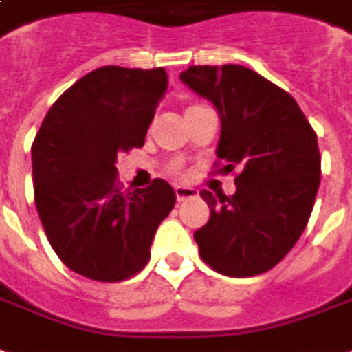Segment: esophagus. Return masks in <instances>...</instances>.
Segmentation results:
<instances>
[{"instance_id": "esophagus-1", "label": "esophagus", "mask_w": 352, "mask_h": 352, "mask_svg": "<svg viewBox=\"0 0 352 352\" xmlns=\"http://www.w3.org/2000/svg\"><path fill=\"white\" fill-rule=\"evenodd\" d=\"M174 191H176V199L179 202L187 201V199H193V197H199V191L195 189V187L189 186H176L174 187Z\"/></svg>"}]
</instances>
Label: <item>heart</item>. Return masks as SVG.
Returning a JSON list of instances; mask_svg holds the SVG:
<instances>
[{"label": "heart", "instance_id": "heart-1", "mask_svg": "<svg viewBox=\"0 0 352 352\" xmlns=\"http://www.w3.org/2000/svg\"><path fill=\"white\" fill-rule=\"evenodd\" d=\"M193 107H201V104H193Z\"/></svg>", "mask_w": 352, "mask_h": 352}]
</instances>
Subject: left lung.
I'll return each instance as SVG.
<instances>
[{"mask_svg": "<svg viewBox=\"0 0 352 352\" xmlns=\"http://www.w3.org/2000/svg\"><path fill=\"white\" fill-rule=\"evenodd\" d=\"M179 80L221 120L217 157L240 166L236 193L210 191V221L195 232L202 261L230 278L274 268L298 242L320 184L317 135L291 95L242 65H193Z\"/></svg>", "mask_w": 352, "mask_h": 352, "instance_id": "left-lung-1", "label": "left lung"}]
</instances>
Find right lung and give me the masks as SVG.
Wrapping results in <instances>:
<instances>
[{"mask_svg": "<svg viewBox=\"0 0 352 352\" xmlns=\"http://www.w3.org/2000/svg\"><path fill=\"white\" fill-rule=\"evenodd\" d=\"M168 89L165 69L99 67L54 102L32 146L35 204L46 238L69 268L122 281L144 268L157 227L176 204L165 179L122 193L120 151L144 146Z\"/></svg>", "mask_w": 352, "mask_h": 352, "instance_id": "obj_1", "label": "right lung"}]
</instances>
